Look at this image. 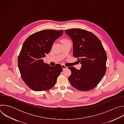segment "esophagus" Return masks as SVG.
Returning <instances> with one entry per match:
<instances>
[{
    "mask_svg": "<svg viewBox=\"0 0 124 124\" xmlns=\"http://www.w3.org/2000/svg\"><path fill=\"white\" fill-rule=\"evenodd\" d=\"M62 69H63V70H64V69H67V68H68V67H66V66H65L64 65H63V64H62Z\"/></svg>",
    "mask_w": 124,
    "mask_h": 124,
    "instance_id": "esophagus-1",
    "label": "esophagus"
}]
</instances>
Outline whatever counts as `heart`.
<instances>
[{"mask_svg":"<svg viewBox=\"0 0 124 124\" xmlns=\"http://www.w3.org/2000/svg\"><path fill=\"white\" fill-rule=\"evenodd\" d=\"M64 41H67V40H64Z\"/></svg>","mask_w":124,"mask_h":124,"instance_id":"1","label":"heart"}]
</instances>
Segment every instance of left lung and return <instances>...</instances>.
I'll return each instance as SVG.
<instances>
[{
  "label": "left lung",
  "instance_id": "left-lung-1",
  "mask_svg": "<svg viewBox=\"0 0 124 124\" xmlns=\"http://www.w3.org/2000/svg\"><path fill=\"white\" fill-rule=\"evenodd\" d=\"M72 39L73 56L79 57L80 70L69 67L71 75L69 81L74 87L80 91H89L101 81L106 72L107 55L99 38L87 30L74 28L65 30Z\"/></svg>",
  "mask_w": 124,
  "mask_h": 124
}]
</instances>
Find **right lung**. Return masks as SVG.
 <instances>
[{"label": "right lung", "mask_w": 124, "mask_h": 124, "mask_svg": "<svg viewBox=\"0 0 124 124\" xmlns=\"http://www.w3.org/2000/svg\"><path fill=\"white\" fill-rule=\"evenodd\" d=\"M63 33V30H43L30 35L23 44L17 64L22 79L33 90L50 89L62 71L61 65L51 67L44 62L43 58Z\"/></svg>", "instance_id": "right-lung-1"}]
</instances>
